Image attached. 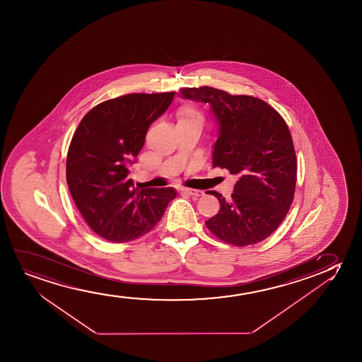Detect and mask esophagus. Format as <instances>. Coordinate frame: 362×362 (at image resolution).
<instances>
[{
	"mask_svg": "<svg viewBox=\"0 0 362 362\" xmlns=\"http://www.w3.org/2000/svg\"><path fill=\"white\" fill-rule=\"evenodd\" d=\"M180 192H182V193L189 194V195H192V197H202V195H204L203 190H198V189L182 188L180 189Z\"/></svg>",
	"mask_w": 362,
	"mask_h": 362,
	"instance_id": "obj_1",
	"label": "esophagus"
}]
</instances>
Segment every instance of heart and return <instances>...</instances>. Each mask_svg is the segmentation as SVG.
Instances as JSON below:
<instances>
[{"label": "heart", "instance_id": "1", "mask_svg": "<svg viewBox=\"0 0 362 362\" xmlns=\"http://www.w3.org/2000/svg\"><path fill=\"white\" fill-rule=\"evenodd\" d=\"M177 119H178V124L193 122V121H202L203 122V117H202L200 112L190 105H184L178 110Z\"/></svg>", "mask_w": 362, "mask_h": 362}]
</instances>
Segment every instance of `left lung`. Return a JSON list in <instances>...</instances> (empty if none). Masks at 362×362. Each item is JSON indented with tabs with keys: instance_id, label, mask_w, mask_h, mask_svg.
<instances>
[{
	"instance_id": "8db88e82",
	"label": "left lung",
	"mask_w": 362,
	"mask_h": 362,
	"mask_svg": "<svg viewBox=\"0 0 362 362\" xmlns=\"http://www.w3.org/2000/svg\"><path fill=\"white\" fill-rule=\"evenodd\" d=\"M183 99L209 104L218 124L213 167L238 180L230 200L210 190L220 210L206 228L223 243L248 246L277 230L292 205L297 157L286 121L263 100L210 86L182 88Z\"/></svg>"
}]
</instances>
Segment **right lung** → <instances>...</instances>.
<instances>
[{
  "instance_id": "right-lung-1",
  "label": "right lung",
  "mask_w": 362,
  "mask_h": 362,
  "mask_svg": "<svg viewBox=\"0 0 362 362\" xmlns=\"http://www.w3.org/2000/svg\"><path fill=\"white\" fill-rule=\"evenodd\" d=\"M174 91L127 94L96 105L80 121L66 156V183L91 230L112 243L144 236L163 216L173 188H134L129 167Z\"/></svg>"
}]
</instances>
